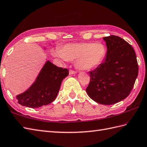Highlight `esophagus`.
Masks as SVG:
<instances>
[{"mask_svg": "<svg viewBox=\"0 0 147 147\" xmlns=\"http://www.w3.org/2000/svg\"><path fill=\"white\" fill-rule=\"evenodd\" d=\"M77 72L76 71H74L73 69H70L69 70V74H76Z\"/></svg>", "mask_w": 147, "mask_h": 147, "instance_id": "esophagus-1", "label": "esophagus"}]
</instances>
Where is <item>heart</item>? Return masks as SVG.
<instances>
[{"label": "heart", "instance_id": "obj_1", "mask_svg": "<svg viewBox=\"0 0 147 147\" xmlns=\"http://www.w3.org/2000/svg\"><path fill=\"white\" fill-rule=\"evenodd\" d=\"M59 55L66 61L76 60V66L82 70H91L102 63L107 54L104 44L97 43H70L59 49Z\"/></svg>", "mask_w": 147, "mask_h": 147}]
</instances>
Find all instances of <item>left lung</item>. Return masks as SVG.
I'll return each mask as SVG.
<instances>
[{
    "mask_svg": "<svg viewBox=\"0 0 147 147\" xmlns=\"http://www.w3.org/2000/svg\"><path fill=\"white\" fill-rule=\"evenodd\" d=\"M107 48L104 61L90 71L86 92L91 99L104 105L117 103L125 99L133 89L138 73L134 48L121 38H103Z\"/></svg>",
    "mask_w": 147,
    "mask_h": 147,
    "instance_id": "8db88e82",
    "label": "left lung"
}]
</instances>
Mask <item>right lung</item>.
Instances as JSON below:
<instances>
[{"label": "right lung", "mask_w": 147, "mask_h": 147, "mask_svg": "<svg viewBox=\"0 0 147 147\" xmlns=\"http://www.w3.org/2000/svg\"><path fill=\"white\" fill-rule=\"evenodd\" d=\"M68 74L67 69L47 61L34 83L27 91L16 96L18 103L31 108H38L51 103L58 95L62 81Z\"/></svg>", "instance_id": "add662e5"}]
</instances>
